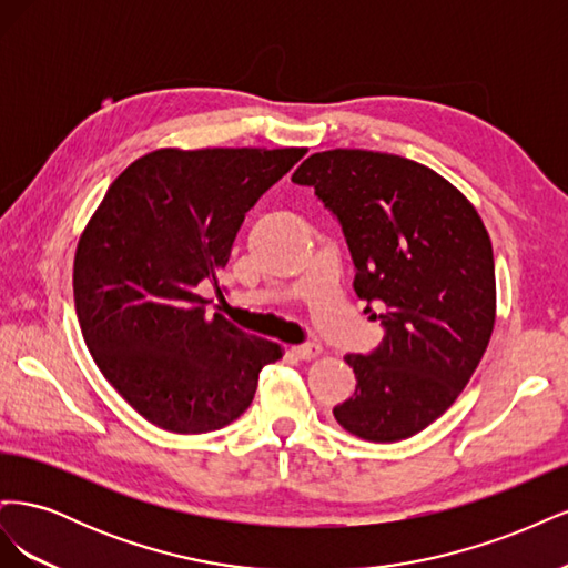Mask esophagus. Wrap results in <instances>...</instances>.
<instances>
[{"instance_id":"1","label":"esophagus","mask_w":568,"mask_h":568,"mask_svg":"<svg viewBox=\"0 0 568 568\" xmlns=\"http://www.w3.org/2000/svg\"><path fill=\"white\" fill-rule=\"evenodd\" d=\"M291 355L298 359H313L322 355L320 343H301V346H291Z\"/></svg>"}]
</instances>
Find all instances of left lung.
I'll return each mask as SVG.
<instances>
[{
  "label": "left lung",
  "mask_w": 568,
  "mask_h": 568,
  "mask_svg": "<svg viewBox=\"0 0 568 568\" xmlns=\"http://www.w3.org/2000/svg\"><path fill=\"white\" fill-rule=\"evenodd\" d=\"M341 220L353 288L374 303L386 338L346 355L353 398L334 407L348 434L395 443L436 422L469 384L497 315L488 230L474 203L436 170L393 153L332 149L294 173Z\"/></svg>",
  "instance_id": "left-lung-1"
}]
</instances>
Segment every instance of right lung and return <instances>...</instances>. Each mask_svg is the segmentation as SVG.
I'll return each instance as SVG.
<instances>
[{
	"label": "right lung",
	"mask_w": 568,
	"mask_h": 568,
	"mask_svg": "<svg viewBox=\"0 0 568 568\" xmlns=\"http://www.w3.org/2000/svg\"><path fill=\"white\" fill-rule=\"evenodd\" d=\"M303 146L149 151L109 186L75 248L82 338L106 382L153 426L209 434L242 417L284 355L205 313L199 284L225 270L244 215Z\"/></svg>",
	"instance_id": "right-lung-1"
}]
</instances>
